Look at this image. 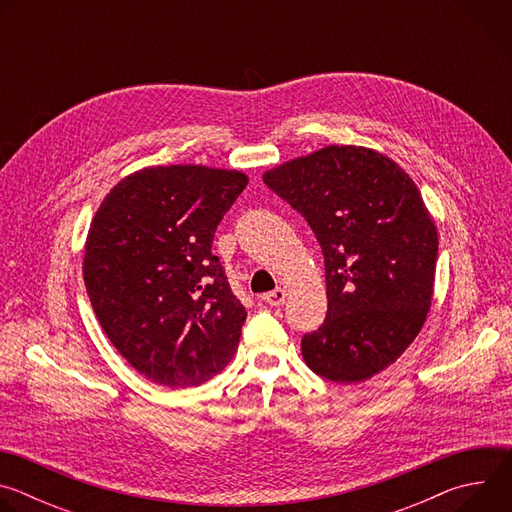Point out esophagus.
Instances as JSON below:
<instances>
[{"instance_id": "1", "label": "esophagus", "mask_w": 512, "mask_h": 512, "mask_svg": "<svg viewBox=\"0 0 512 512\" xmlns=\"http://www.w3.org/2000/svg\"><path fill=\"white\" fill-rule=\"evenodd\" d=\"M261 300H263L267 306H271V308H279V306L285 302V289L275 287L273 291H267V294H263Z\"/></svg>"}]
</instances>
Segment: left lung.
Segmentation results:
<instances>
[{
  "label": "left lung",
  "mask_w": 512,
  "mask_h": 512,
  "mask_svg": "<svg viewBox=\"0 0 512 512\" xmlns=\"http://www.w3.org/2000/svg\"><path fill=\"white\" fill-rule=\"evenodd\" d=\"M263 182L306 218L324 255L328 312L302 338L306 364L340 385L385 371L419 334L433 296L437 231L415 182L356 145H328Z\"/></svg>",
  "instance_id": "1"
}]
</instances>
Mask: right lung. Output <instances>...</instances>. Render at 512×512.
Wrapping results in <instances>:
<instances>
[{"label":"right lung","mask_w":512,"mask_h":512,"mask_svg":"<svg viewBox=\"0 0 512 512\" xmlns=\"http://www.w3.org/2000/svg\"><path fill=\"white\" fill-rule=\"evenodd\" d=\"M247 182L235 170L145 168L93 218L83 265L91 306L121 356L158 385L198 387L237 352L247 312L212 241Z\"/></svg>","instance_id":"1"}]
</instances>
